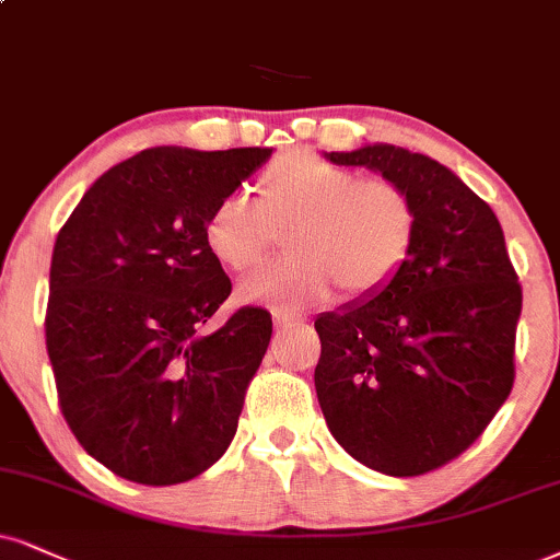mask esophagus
I'll list each match as a JSON object with an SVG mask.
<instances>
[{
  "mask_svg": "<svg viewBox=\"0 0 560 560\" xmlns=\"http://www.w3.org/2000/svg\"><path fill=\"white\" fill-rule=\"evenodd\" d=\"M272 319H275V324H278V329H288V327H295V324H303V316L301 314L282 312V308H275Z\"/></svg>",
  "mask_w": 560,
  "mask_h": 560,
  "instance_id": "34e87169",
  "label": "esophagus"
}]
</instances>
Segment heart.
I'll use <instances>...</instances> for the list:
<instances>
[{
	"instance_id": "b5f03b06",
	"label": "heart",
	"mask_w": 560,
	"mask_h": 560,
	"mask_svg": "<svg viewBox=\"0 0 560 560\" xmlns=\"http://www.w3.org/2000/svg\"><path fill=\"white\" fill-rule=\"evenodd\" d=\"M254 213L241 197L220 202L205 223V241L220 265L257 269L288 236L291 257L248 278L241 299L301 306L332 293L371 295L395 280L418 236V207L397 182L312 153H288L261 171Z\"/></svg>"
}]
</instances>
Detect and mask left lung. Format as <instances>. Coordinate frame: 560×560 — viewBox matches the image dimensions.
Returning a JSON list of instances; mask_svg holds the SVG:
<instances>
[{
  "instance_id": "8db88e82",
  "label": "left lung",
  "mask_w": 560,
  "mask_h": 560,
  "mask_svg": "<svg viewBox=\"0 0 560 560\" xmlns=\"http://www.w3.org/2000/svg\"><path fill=\"white\" fill-rule=\"evenodd\" d=\"M327 158L378 171L418 207L395 280L314 322L332 436L371 470L416 478L457 459L506 402L522 285L499 218L446 165L395 144Z\"/></svg>"
}]
</instances>
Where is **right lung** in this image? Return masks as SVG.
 <instances>
[{"label":"right lung","mask_w":560,"mask_h":560,"mask_svg":"<svg viewBox=\"0 0 560 560\" xmlns=\"http://www.w3.org/2000/svg\"><path fill=\"white\" fill-rule=\"evenodd\" d=\"M269 148H150L106 171L54 244L46 350L61 416L119 478L176 486L236 436L272 316L241 306L202 335L231 295L205 223Z\"/></svg>","instance_id":"1"}]
</instances>
